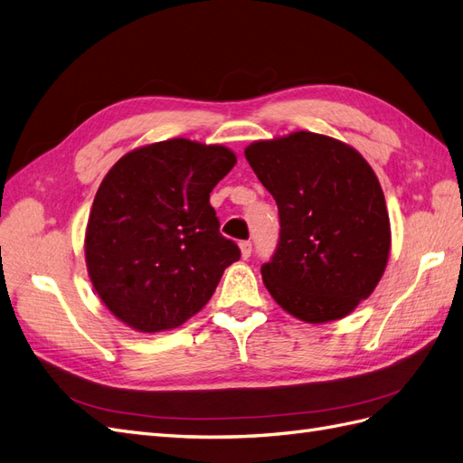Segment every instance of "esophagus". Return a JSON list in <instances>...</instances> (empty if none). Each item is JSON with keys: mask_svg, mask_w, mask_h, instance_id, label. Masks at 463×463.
I'll use <instances>...</instances> for the list:
<instances>
[{"mask_svg": "<svg viewBox=\"0 0 463 463\" xmlns=\"http://www.w3.org/2000/svg\"><path fill=\"white\" fill-rule=\"evenodd\" d=\"M240 249H241V257L249 259L250 253H253V243H250V241H241Z\"/></svg>", "mask_w": 463, "mask_h": 463, "instance_id": "esophagus-1", "label": "esophagus"}]
</instances>
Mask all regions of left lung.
Here are the masks:
<instances>
[{"instance_id":"left-lung-1","label":"left lung","mask_w":463,"mask_h":463,"mask_svg":"<svg viewBox=\"0 0 463 463\" xmlns=\"http://www.w3.org/2000/svg\"><path fill=\"white\" fill-rule=\"evenodd\" d=\"M245 158L278 204L279 241L260 274L282 309L320 325L347 317L381 282L390 218L378 177L338 138L296 131Z\"/></svg>"}]
</instances>
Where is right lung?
<instances>
[{"label": "right lung", "mask_w": 463, "mask_h": 463, "mask_svg": "<svg viewBox=\"0 0 463 463\" xmlns=\"http://www.w3.org/2000/svg\"><path fill=\"white\" fill-rule=\"evenodd\" d=\"M235 162L222 145L170 138L128 152L102 179L85 233L87 270L98 298L133 330L181 326L240 260L210 206Z\"/></svg>", "instance_id": "1"}]
</instances>
